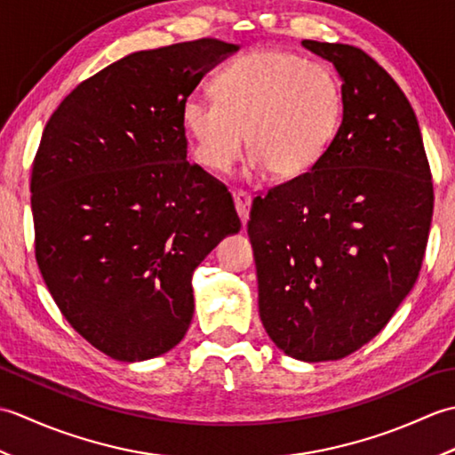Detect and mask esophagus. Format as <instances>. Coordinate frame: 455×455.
<instances>
[{
    "instance_id": "esophagus-1",
    "label": "esophagus",
    "mask_w": 455,
    "mask_h": 455,
    "mask_svg": "<svg viewBox=\"0 0 455 455\" xmlns=\"http://www.w3.org/2000/svg\"><path fill=\"white\" fill-rule=\"evenodd\" d=\"M233 199H235V207H236V212H238L240 220H243V225H246L250 203H252V199H250V196H248L246 191H235L233 193Z\"/></svg>"
}]
</instances>
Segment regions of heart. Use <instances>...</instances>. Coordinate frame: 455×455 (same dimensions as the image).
Masks as SVG:
<instances>
[{
	"mask_svg": "<svg viewBox=\"0 0 455 455\" xmlns=\"http://www.w3.org/2000/svg\"><path fill=\"white\" fill-rule=\"evenodd\" d=\"M215 100L191 95L181 119L193 156L209 172H227L246 137L250 168L272 178L303 176L323 158L340 127L342 85L331 66L275 48H254L222 68Z\"/></svg>",
	"mask_w": 455,
	"mask_h": 455,
	"instance_id": "obj_1",
	"label": "heart"
}]
</instances>
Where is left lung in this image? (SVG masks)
<instances>
[{
  "mask_svg": "<svg viewBox=\"0 0 455 455\" xmlns=\"http://www.w3.org/2000/svg\"><path fill=\"white\" fill-rule=\"evenodd\" d=\"M342 80V123L307 173L254 197L259 318L283 354L340 360L389 323L417 282L434 193L409 100L371 56L303 41Z\"/></svg>",
  "mask_w": 455,
  "mask_h": 455,
  "instance_id": "obj_1",
  "label": "left lung"
}]
</instances>
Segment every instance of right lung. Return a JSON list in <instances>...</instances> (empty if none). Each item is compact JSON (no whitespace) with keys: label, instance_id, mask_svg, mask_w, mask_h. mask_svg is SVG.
Segmentation results:
<instances>
[{"label":"right lung","instance_id":"right-lung-1","mask_svg":"<svg viewBox=\"0 0 455 455\" xmlns=\"http://www.w3.org/2000/svg\"><path fill=\"white\" fill-rule=\"evenodd\" d=\"M217 38L139 51L82 82L33 162L35 254L60 313L93 347L142 362L181 342L191 277L240 219L188 162L181 108L238 51Z\"/></svg>","mask_w":455,"mask_h":455}]
</instances>
